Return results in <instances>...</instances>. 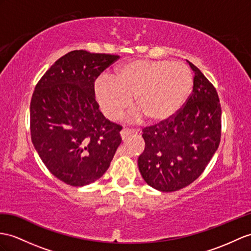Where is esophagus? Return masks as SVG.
<instances>
[{
	"label": "esophagus",
	"instance_id": "obj_1",
	"mask_svg": "<svg viewBox=\"0 0 251 251\" xmlns=\"http://www.w3.org/2000/svg\"><path fill=\"white\" fill-rule=\"evenodd\" d=\"M135 134H137L136 131L134 130H129V129H122L121 132H120V136L122 139H126L127 136H131V135H135Z\"/></svg>",
	"mask_w": 251,
	"mask_h": 251
}]
</instances>
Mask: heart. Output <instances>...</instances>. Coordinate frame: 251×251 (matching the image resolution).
I'll use <instances>...</instances> for the list:
<instances>
[{"label": "heart", "instance_id": "b5f03b06", "mask_svg": "<svg viewBox=\"0 0 251 251\" xmlns=\"http://www.w3.org/2000/svg\"><path fill=\"white\" fill-rule=\"evenodd\" d=\"M193 88V76L186 66L169 60L133 59L119 65L113 77L95 82V97L101 112L116 121L130 107L134 119L145 117L153 124L167 121L185 104Z\"/></svg>", "mask_w": 251, "mask_h": 251}]
</instances>
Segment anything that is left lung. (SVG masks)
I'll return each mask as SVG.
<instances>
[{
  "label": "left lung",
  "mask_w": 251,
  "mask_h": 251,
  "mask_svg": "<svg viewBox=\"0 0 251 251\" xmlns=\"http://www.w3.org/2000/svg\"><path fill=\"white\" fill-rule=\"evenodd\" d=\"M193 93L172 119L143 130L145 150L138 169L147 184L175 192L203 173L221 142L222 108L216 89L196 66Z\"/></svg>",
  "instance_id": "8db88e82"
}]
</instances>
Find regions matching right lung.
I'll list each match as a JSON object with an SVG mask.
<instances>
[{"mask_svg":"<svg viewBox=\"0 0 251 251\" xmlns=\"http://www.w3.org/2000/svg\"><path fill=\"white\" fill-rule=\"evenodd\" d=\"M118 55L71 51L36 85L30 135L50 173L71 186L100 179L121 143L119 125L107 120L95 99V81Z\"/></svg>","mask_w":251,"mask_h":251,"instance_id":"right-lung-1","label":"right lung"}]
</instances>
